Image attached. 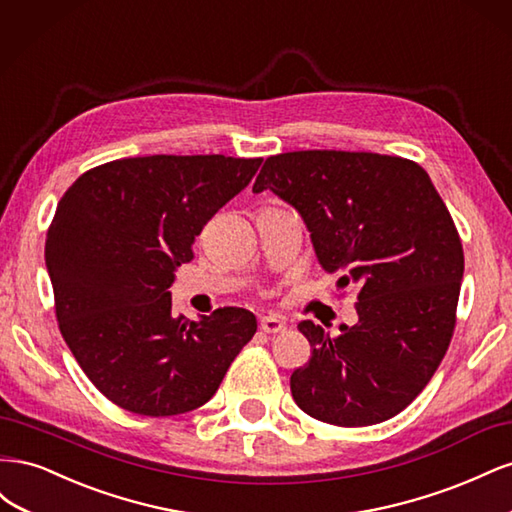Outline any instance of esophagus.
Wrapping results in <instances>:
<instances>
[{
    "label": "esophagus",
    "instance_id": "1",
    "mask_svg": "<svg viewBox=\"0 0 512 512\" xmlns=\"http://www.w3.org/2000/svg\"><path fill=\"white\" fill-rule=\"evenodd\" d=\"M260 329L265 331V333H282L284 329H286V324L282 322V318H277V316H265V318H260Z\"/></svg>",
    "mask_w": 512,
    "mask_h": 512
}]
</instances>
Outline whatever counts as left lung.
<instances>
[{"instance_id": "left-lung-1", "label": "left lung", "mask_w": 512, "mask_h": 512, "mask_svg": "<svg viewBox=\"0 0 512 512\" xmlns=\"http://www.w3.org/2000/svg\"><path fill=\"white\" fill-rule=\"evenodd\" d=\"M262 190L301 213L337 288H356L354 327L331 337L299 322L312 356L292 371L294 401L339 427L389 421L425 389L455 331L463 247L444 200L412 160L335 149L267 158Z\"/></svg>"}]
</instances>
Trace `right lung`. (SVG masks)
<instances>
[{
  "instance_id": "right-lung-1",
  "label": "right lung",
  "mask_w": 512,
  "mask_h": 512,
  "mask_svg": "<svg viewBox=\"0 0 512 512\" xmlns=\"http://www.w3.org/2000/svg\"><path fill=\"white\" fill-rule=\"evenodd\" d=\"M262 158L145 156L89 168L61 196L44 258L55 316L76 363L115 406L143 416L196 410L256 333V316L220 307L173 316L175 269Z\"/></svg>"
}]
</instances>
